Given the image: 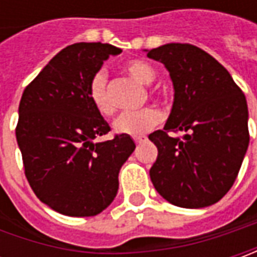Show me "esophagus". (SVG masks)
Returning a JSON list of instances; mask_svg holds the SVG:
<instances>
[{
  "instance_id": "1",
  "label": "esophagus",
  "mask_w": 257,
  "mask_h": 257,
  "mask_svg": "<svg viewBox=\"0 0 257 257\" xmlns=\"http://www.w3.org/2000/svg\"><path fill=\"white\" fill-rule=\"evenodd\" d=\"M133 140H134V143L139 144V143H142V142H144V140H146V137H134Z\"/></svg>"
}]
</instances>
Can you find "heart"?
Segmentation results:
<instances>
[{"instance_id":"1","label":"heart","mask_w":257,"mask_h":257,"mask_svg":"<svg viewBox=\"0 0 257 257\" xmlns=\"http://www.w3.org/2000/svg\"><path fill=\"white\" fill-rule=\"evenodd\" d=\"M124 71L143 84H150L156 80V70L149 63L142 60H132L124 64ZM87 95L94 108L103 115H110L114 111V104L110 100L107 90V74L104 70H97L87 85ZM162 113L153 107L147 105L139 110H127L120 114L113 121L115 133L127 136H140L152 130L160 123Z\"/></svg>"}]
</instances>
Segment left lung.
I'll return each mask as SVG.
<instances>
[{"label": "left lung", "instance_id": "left-lung-1", "mask_svg": "<svg viewBox=\"0 0 257 257\" xmlns=\"http://www.w3.org/2000/svg\"><path fill=\"white\" fill-rule=\"evenodd\" d=\"M147 57L166 65L174 87L167 123L149 136L159 152L150 169L154 189L179 207L214 204L230 190L249 146L246 97L229 71L196 45L172 43ZM170 131L186 134L179 139Z\"/></svg>", "mask_w": 257, "mask_h": 257}]
</instances>
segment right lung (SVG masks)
Masks as SVG:
<instances>
[{
    "instance_id": "1",
    "label": "right lung",
    "mask_w": 257,
    "mask_h": 257,
    "mask_svg": "<svg viewBox=\"0 0 257 257\" xmlns=\"http://www.w3.org/2000/svg\"><path fill=\"white\" fill-rule=\"evenodd\" d=\"M120 48L77 43L51 58L25 87L15 128L24 173L35 196L55 212L101 213L118 190V172L136 144L127 134L93 143L110 132L87 95L91 75Z\"/></svg>"
}]
</instances>
